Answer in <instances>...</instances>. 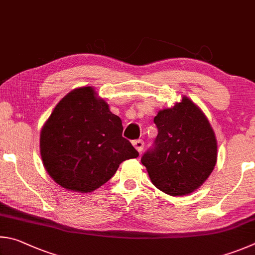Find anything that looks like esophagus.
Listing matches in <instances>:
<instances>
[{
    "mask_svg": "<svg viewBox=\"0 0 255 255\" xmlns=\"http://www.w3.org/2000/svg\"><path fill=\"white\" fill-rule=\"evenodd\" d=\"M133 146L139 151V152H142L144 148V141L143 140H135L133 141Z\"/></svg>",
    "mask_w": 255,
    "mask_h": 255,
    "instance_id": "obj_1",
    "label": "esophagus"
}]
</instances>
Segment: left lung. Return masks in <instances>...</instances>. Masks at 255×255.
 I'll return each instance as SVG.
<instances>
[{"label":"left lung","mask_w":255,"mask_h":255,"mask_svg":"<svg viewBox=\"0 0 255 255\" xmlns=\"http://www.w3.org/2000/svg\"><path fill=\"white\" fill-rule=\"evenodd\" d=\"M158 135L142 155L152 184L170 196L193 193L211 175L217 160V141L202 110L188 97L153 120Z\"/></svg>","instance_id":"1"}]
</instances>
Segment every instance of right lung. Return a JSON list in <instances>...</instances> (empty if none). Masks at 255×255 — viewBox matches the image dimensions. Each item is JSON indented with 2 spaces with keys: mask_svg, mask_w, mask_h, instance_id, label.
<instances>
[{
  "mask_svg": "<svg viewBox=\"0 0 255 255\" xmlns=\"http://www.w3.org/2000/svg\"><path fill=\"white\" fill-rule=\"evenodd\" d=\"M122 132V121L92 87L76 88L58 103L40 133L43 166L64 188L91 193L120 163L139 155Z\"/></svg>",
  "mask_w": 255,
  "mask_h": 255,
  "instance_id": "1",
  "label": "right lung"
}]
</instances>
